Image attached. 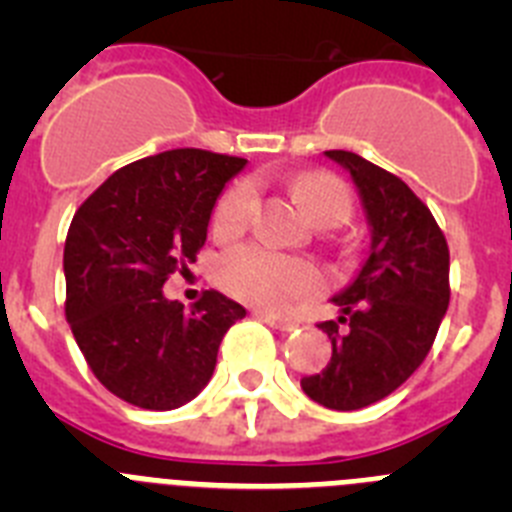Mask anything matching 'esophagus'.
<instances>
[{"label":"esophagus","instance_id":"esophagus-1","mask_svg":"<svg viewBox=\"0 0 512 512\" xmlns=\"http://www.w3.org/2000/svg\"><path fill=\"white\" fill-rule=\"evenodd\" d=\"M253 315L259 320H264L266 325H271V328L282 330V333H289V330H295L297 323L295 320H287V318H277V315H271V312H264V310H253Z\"/></svg>","mask_w":512,"mask_h":512}]
</instances>
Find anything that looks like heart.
<instances>
[{
	"instance_id": "heart-1",
	"label": "heart",
	"mask_w": 512,
	"mask_h": 512,
	"mask_svg": "<svg viewBox=\"0 0 512 512\" xmlns=\"http://www.w3.org/2000/svg\"><path fill=\"white\" fill-rule=\"evenodd\" d=\"M297 200L318 225H343L351 217V194L346 184L325 171L302 174L295 182ZM259 207V189L253 182H238L228 189L215 210V233H241ZM220 282L235 297L251 305L279 310L292 300L312 295L323 287L318 269L305 261L279 256L261 246H241L220 261Z\"/></svg>"
}]
</instances>
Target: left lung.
<instances>
[{"label":"left lung","instance_id":"8db88e82","mask_svg":"<svg viewBox=\"0 0 512 512\" xmlns=\"http://www.w3.org/2000/svg\"><path fill=\"white\" fill-rule=\"evenodd\" d=\"M325 156L354 182L369 248L356 277L330 300L338 320L320 323L333 343L330 364L300 384L323 408L359 410L392 395L431 351L449 307V246L402 179L351 151Z\"/></svg>","mask_w":512,"mask_h":512}]
</instances>
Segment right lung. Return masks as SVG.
Segmentation results:
<instances>
[{
    "mask_svg": "<svg viewBox=\"0 0 512 512\" xmlns=\"http://www.w3.org/2000/svg\"><path fill=\"white\" fill-rule=\"evenodd\" d=\"M248 161L176 148L122 166L71 220L66 318L94 377L120 400L174 410L205 390L246 307L205 292L184 310L164 282L197 261L225 184Z\"/></svg>",
    "mask_w": 512,
    "mask_h": 512,
    "instance_id": "obj_1",
    "label": "right lung"
}]
</instances>
